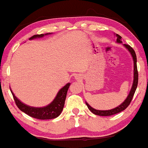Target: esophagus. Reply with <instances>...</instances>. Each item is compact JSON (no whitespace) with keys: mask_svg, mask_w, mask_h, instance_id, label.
<instances>
[{"mask_svg":"<svg viewBox=\"0 0 148 148\" xmlns=\"http://www.w3.org/2000/svg\"><path fill=\"white\" fill-rule=\"evenodd\" d=\"M76 77H77V78H76V79H77V80H79L80 78H81V77H80L79 76H76Z\"/></svg>","mask_w":148,"mask_h":148,"instance_id":"obj_1","label":"esophagus"}]
</instances>
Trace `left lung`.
Returning <instances> with one entry per match:
<instances>
[{
	"label": "left lung",
	"instance_id": "left-lung-1",
	"mask_svg": "<svg viewBox=\"0 0 148 148\" xmlns=\"http://www.w3.org/2000/svg\"><path fill=\"white\" fill-rule=\"evenodd\" d=\"M114 36L117 38V41L116 42L118 43V44H122V37L120 36L118 34H114ZM123 46H125V48H126L127 50L130 53L131 56L132 57V60H133V64H134V69H133V82H132V87H131L130 91L129 92V95L127 97L126 99H125L123 102L122 104H120L117 107H114V108L111 109V110H96V109L93 108V107H91L87 102H85L86 103V106L89 108V110L92 112L93 114H96V115L99 116H111L113 115V114H117V113L120 112L125 110L127 107L129 106V104H130L131 101H132V97L134 96V94H135V90L137 89V86H138V68H137V56L136 54H135V51L133 50L132 47L130 46L127 45V44H123Z\"/></svg>",
	"mask_w": 148,
	"mask_h": 148
}]
</instances>
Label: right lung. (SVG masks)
<instances>
[{
	"instance_id": "obj_1",
	"label": "right lung",
	"mask_w": 148,
	"mask_h": 148,
	"mask_svg": "<svg viewBox=\"0 0 148 148\" xmlns=\"http://www.w3.org/2000/svg\"><path fill=\"white\" fill-rule=\"evenodd\" d=\"M52 33H47L45 34H37V35H34L31 37L29 40L43 38L44 36L50 35ZM70 84H71L70 83H67L64 87H62L58 92L56 96L50 104L41 107H31V106L24 104L15 96L14 93L12 92L10 88V89L13 95L15 102H16L17 107L20 109V110L34 118L39 119V120H50V119H54L59 117L62 113L64 106L67 91H68Z\"/></svg>"
}]
</instances>
